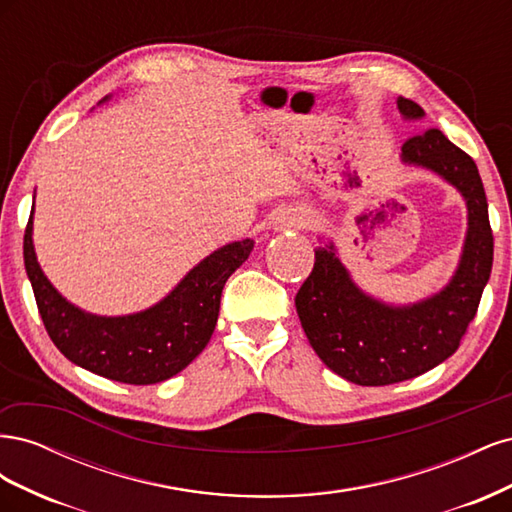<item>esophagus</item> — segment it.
I'll use <instances>...</instances> for the list:
<instances>
[{"mask_svg": "<svg viewBox=\"0 0 512 512\" xmlns=\"http://www.w3.org/2000/svg\"><path fill=\"white\" fill-rule=\"evenodd\" d=\"M277 228H303L305 226V218L301 213L297 211H286V213H280L273 222Z\"/></svg>", "mask_w": 512, "mask_h": 512, "instance_id": "34e87169", "label": "esophagus"}]
</instances>
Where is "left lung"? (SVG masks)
Returning <instances> with one entry per match:
<instances>
[{"label":"left lung","mask_w":512,"mask_h":512,"mask_svg":"<svg viewBox=\"0 0 512 512\" xmlns=\"http://www.w3.org/2000/svg\"><path fill=\"white\" fill-rule=\"evenodd\" d=\"M397 108L404 119L425 117L408 98H397ZM401 162L431 170L466 200V241L451 282L410 305L384 303L356 286L329 241L316 250L314 269L294 299L320 361L361 386L404 382L446 361L476 316L493 265L487 196L468 153L431 128L408 138Z\"/></svg>","instance_id":"obj_1"}]
</instances>
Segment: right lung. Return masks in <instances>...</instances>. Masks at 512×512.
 <instances>
[{
	"label": "right lung",
	"instance_id": "right-lung-1",
	"mask_svg": "<svg viewBox=\"0 0 512 512\" xmlns=\"http://www.w3.org/2000/svg\"><path fill=\"white\" fill-rule=\"evenodd\" d=\"M32 235L34 211L23 256L46 333L74 365L123 384L164 382L205 350L218 324L224 284L254 250L252 239L232 241L200 260L156 305L126 316H98L61 297L38 265Z\"/></svg>",
	"mask_w": 512,
	"mask_h": 512
}]
</instances>
